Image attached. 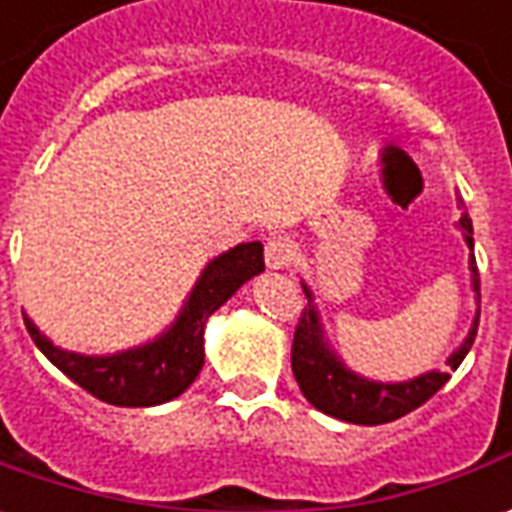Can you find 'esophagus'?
<instances>
[{
  "instance_id": "obj_1",
  "label": "esophagus",
  "mask_w": 512,
  "mask_h": 512,
  "mask_svg": "<svg viewBox=\"0 0 512 512\" xmlns=\"http://www.w3.org/2000/svg\"><path fill=\"white\" fill-rule=\"evenodd\" d=\"M264 262L270 270H284L292 262V245L284 236H270L264 245Z\"/></svg>"
}]
</instances>
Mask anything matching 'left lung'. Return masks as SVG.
Wrapping results in <instances>:
<instances>
[{"label": "left lung", "mask_w": 512, "mask_h": 512, "mask_svg": "<svg viewBox=\"0 0 512 512\" xmlns=\"http://www.w3.org/2000/svg\"><path fill=\"white\" fill-rule=\"evenodd\" d=\"M457 228L463 231L468 250H474L471 217L463 214ZM468 270H471V290H474L479 303V273L474 253L468 256ZM301 287L306 292V298H309V312H303L301 323L295 329L292 373H295V382L301 387V393L315 410L326 412L331 418H340L345 424H390L401 415L418 410L424 401H429L443 384L449 382V370H426V373L415 376V379H407V382H376V379L354 373L326 340L320 312L315 306V295L306 287V281H301ZM477 326L479 309L474 320H471V329L465 334V340L446 359V365L451 370L460 368L465 354L471 351L474 337H477Z\"/></svg>", "instance_id": "1"}]
</instances>
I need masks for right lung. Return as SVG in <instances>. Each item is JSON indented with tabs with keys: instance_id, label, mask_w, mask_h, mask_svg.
I'll use <instances>...</instances> for the list:
<instances>
[{
	"instance_id": "add662e5",
	"label": "right lung",
	"mask_w": 512,
	"mask_h": 512,
	"mask_svg": "<svg viewBox=\"0 0 512 512\" xmlns=\"http://www.w3.org/2000/svg\"><path fill=\"white\" fill-rule=\"evenodd\" d=\"M264 270L262 242H242L214 256L186 295L178 317L150 343L116 354H74L41 334L30 317L24 326L41 354L94 398L114 407H155L178 398L203 368V331L222 303Z\"/></svg>"
}]
</instances>
